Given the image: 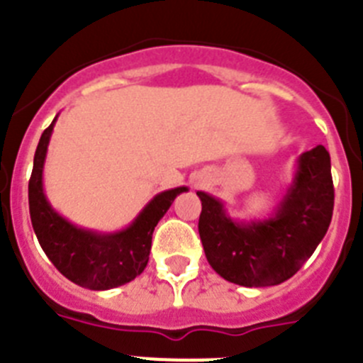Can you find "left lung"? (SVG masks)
<instances>
[{
	"instance_id": "left-lung-1",
	"label": "left lung",
	"mask_w": 363,
	"mask_h": 363,
	"mask_svg": "<svg viewBox=\"0 0 363 363\" xmlns=\"http://www.w3.org/2000/svg\"><path fill=\"white\" fill-rule=\"evenodd\" d=\"M198 230L211 267L243 287H269L289 280L325 236L335 189L331 156L323 145L300 154L293 179L267 218L234 220L225 203L198 191Z\"/></svg>"
}]
</instances>
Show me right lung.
I'll return each instance as SVG.
<instances>
[{
    "instance_id": "add662e5",
    "label": "right lung",
    "mask_w": 363,
    "mask_h": 363,
    "mask_svg": "<svg viewBox=\"0 0 363 363\" xmlns=\"http://www.w3.org/2000/svg\"><path fill=\"white\" fill-rule=\"evenodd\" d=\"M56 120L57 116L41 134L28 182V209L38 242L54 267L79 287L107 291L129 284L149 264L154 227L174 198L189 189L176 187L156 194L121 230L101 233L78 227L54 209L43 189L45 158Z\"/></svg>"
}]
</instances>
